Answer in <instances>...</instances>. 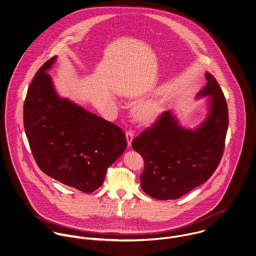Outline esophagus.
<instances>
[{
  "label": "esophagus",
  "mask_w": 256,
  "mask_h": 256,
  "mask_svg": "<svg viewBox=\"0 0 256 256\" xmlns=\"http://www.w3.org/2000/svg\"><path fill=\"white\" fill-rule=\"evenodd\" d=\"M126 140H128V148L132 146V140H134V134L132 132L128 130L126 132Z\"/></svg>",
  "instance_id": "1"
}]
</instances>
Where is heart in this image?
<instances>
[{"instance_id": "b5f03b06", "label": "heart", "mask_w": 256, "mask_h": 256, "mask_svg": "<svg viewBox=\"0 0 256 256\" xmlns=\"http://www.w3.org/2000/svg\"><path fill=\"white\" fill-rule=\"evenodd\" d=\"M166 110V104L160 97H152L138 102L134 108V116L142 124L157 122Z\"/></svg>"}]
</instances>
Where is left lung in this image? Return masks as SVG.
<instances>
[{
    "instance_id": "obj_1",
    "label": "left lung",
    "mask_w": 256,
    "mask_h": 256,
    "mask_svg": "<svg viewBox=\"0 0 256 256\" xmlns=\"http://www.w3.org/2000/svg\"><path fill=\"white\" fill-rule=\"evenodd\" d=\"M206 86L196 99L208 97V114L194 130L182 126L167 110L132 140L144 160L140 186L157 200H176L204 183L220 164L228 126L224 93L214 77L206 73Z\"/></svg>"
}]
</instances>
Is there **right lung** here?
Segmentation results:
<instances>
[{"label":"right lung","instance_id":"add662e5","mask_svg":"<svg viewBox=\"0 0 256 256\" xmlns=\"http://www.w3.org/2000/svg\"><path fill=\"white\" fill-rule=\"evenodd\" d=\"M46 61L30 83L24 104V126L42 172L84 193L102 186L106 169L126 148L124 132L55 90Z\"/></svg>","mask_w":256,"mask_h":256}]
</instances>
